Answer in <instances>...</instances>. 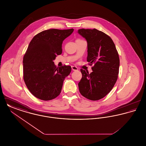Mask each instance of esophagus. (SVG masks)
<instances>
[{
  "mask_svg": "<svg viewBox=\"0 0 146 146\" xmlns=\"http://www.w3.org/2000/svg\"><path fill=\"white\" fill-rule=\"evenodd\" d=\"M72 69L73 70H78V68L75 66H72Z\"/></svg>",
  "mask_w": 146,
  "mask_h": 146,
  "instance_id": "obj_1",
  "label": "esophagus"
}]
</instances>
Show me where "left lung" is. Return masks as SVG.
<instances>
[{"instance_id":"left-lung-1","label":"left lung","mask_w":146,"mask_h":146,"mask_svg":"<svg viewBox=\"0 0 146 146\" xmlns=\"http://www.w3.org/2000/svg\"><path fill=\"white\" fill-rule=\"evenodd\" d=\"M78 33L88 43L87 61L92 72L81 69L82 78L78 83L82 96L92 101L105 97L113 89L118 79L120 60L111 38L94 28L80 29Z\"/></svg>"}]
</instances>
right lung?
Segmentation results:
<instances>
[{
  "label": "right lung",
  "instance_id": "add662e5",
  "mask_svg": "<svg viewBox=\"0 0 146 146\" xmlns=\"http://www.w3.org/2000/svg\"><path fill=\"white\" fill-rule=\"evenodd\" d=\"M74 29H50L35 35L23 59V78L35 97L49 101L61 92L63 83L71 72L70 66L56 67L53 61L62 54L63 41Z\"/></svg>",
  "mask_w": 146,
  "mask_h": 146
}]
</instances>
